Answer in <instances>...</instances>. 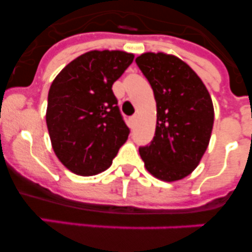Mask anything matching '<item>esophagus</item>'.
<instances>
[{
	"label": "esophagus",
	"mask_w": 252,
	"mask_h": 252,
	"mask_svg": "<svg viewBox=\"0 0 252 252\" xmlns=\"http://www.w3.org/2000/svg\"><path fill=\"white\" fill-rule=\"evenodd\" d=\"M136 120H137L136 115H133L132 117H130V126H131V127H133V126H135V124H136Z\"/></svg>",
	"instance_id": "esophagus-1"
}]
</instances>
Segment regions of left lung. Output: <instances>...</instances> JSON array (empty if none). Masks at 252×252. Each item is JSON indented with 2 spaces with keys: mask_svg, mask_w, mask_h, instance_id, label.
Instances as JSON below:
<instances>
[{
  "mask_svg": "<svg viewBox=\"0 0 252 252\" xmlns=\"http://www.w3.org/2000/svg\"><path fill=\"white\" fill-rule=\"evenodd\" d=\"M157 101V128L150 145L139 149L146 170L164 182L188 177L208 148L213 128L212 98L183 60L165 53L136 58Z\"/></svg>",
  "mask_w": 252,
  "mask_h": 252,
  "instance_id": "obj_1",
  "label": "left lung"
}]
</instances>
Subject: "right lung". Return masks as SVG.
Masks as SVG:
<instances>
[{"label": "right lung", "instance_id": "1", "mask_svg": "<svg viewBox=\"0 0 252 252\" xmlns=\"http://www.w3.org/2000/svg\"><path fill=\"white\" fill-rule=\"evenodd\" d=\"M121 50H91L72 60L49 90L46 126L60 162L78 175L102 173L128 137L112 92L132 63Z\"/></svg>", "mask_w": 252, "mask_h": 252}]
</instances>
